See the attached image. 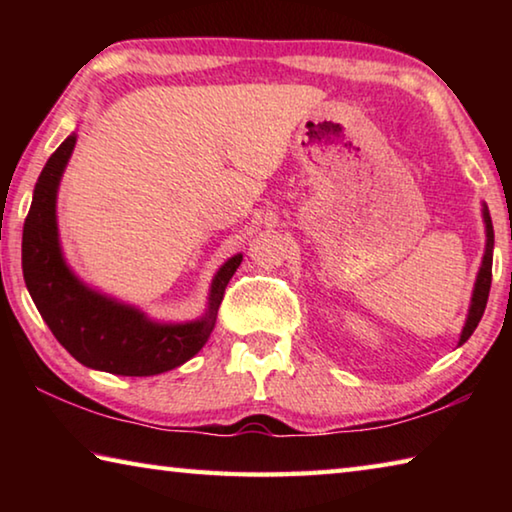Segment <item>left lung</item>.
<instances>
[{
    "label": "left lung",
    "instance_id": "obj_1",
    "mask_svg": "<svg viewBox=\"0 0 512 512\" xmlns=\"http://www.w3.org/2000/svg\"><path fill=\"white\" fill-rule=\"evenodd\" d=\"M483 221H485V237H488V239H485L483 262H481L479 275H476V282H474L470 314H467L465 327L461 332V341H458V345H463L467 339H470L476 325H479L481 316H483L485 305H488V293H490V284H492V248H495V230H492L490 212H488V207H485V205H483Z\"/></svg>",
    "mask_w": 512,
    "mask_h": 512
}]
</instances>
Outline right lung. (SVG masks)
<instances>
[{"label": "right lung", "instance_id": "add662e5", "mask_svg": "<svg viewBox=\"0 0 512 512\" xmlns=\"http://www.w3.org/2000/svg\"><path fill=\"white\" fill-rule=\"evenodd\" d=\"M74 144L72 133L51 153L24 221L22 271L31 298L51 334L83 366L124 377H151L183 366L210 339L216 311L241 255L219 268L212 280L210 307L192 323H153L140 309L85 287L65 264L56 223L58 185Z\"/></svg>", "mask_w": 512, "mask_h": 512}]
</instances>
